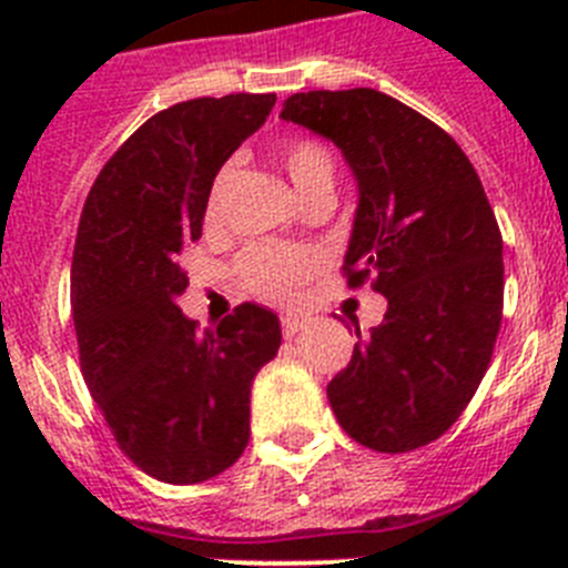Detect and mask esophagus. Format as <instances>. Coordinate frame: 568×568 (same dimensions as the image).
I'll list each match as a JSON object with an SVG mask.
<instances>
[{
	"mask_svg": "<svg viewBox=\"0 0 568 568\" xmlns=\"http://www.w3.org/2000/svg\"><path fill=\"white\" fill-rule=\"evenodd\" d=\"M307 324L310 321L304 318V315H284V318H281V333H284V338H295Z\"/></svg>",
	"mask_w": 568,
	"mask_h": 568,
	"instance_id": "1",
	"label": "esophagus"
}]
</instances>
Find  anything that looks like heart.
Listing matches in <instances>:
<instances>
[{
	"instance_id": "b5f03b06",
	"label": "heart",
	"mask_w": 568,
	"mask_h": 568,
	"mask_svg": "<svg viewBox=\"0 0 568 568\" xmlns=\"http://www.w3.org/2000/svg\"><path fill=\"white\" fill-rule=\"evenodd\" d=\"M284 170L290 182L301 195L310 193L315 184H333V155L324 144L313 139H298L284 148ZM230 168L219 170L213 179V187L207 195V222H215L222 210V195L227 187ZM327 258L315 247H284V244H253L239 261V275L244 287L258 298L267 301H290L295 298L310 278L324 270Z\"/></svg>"
}]
</instances>
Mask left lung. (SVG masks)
<instances>
[{"label":"left lung","instance_id":"left-lung-1","mask_svg":"<svg viewBox=\"0 0 568 568\" xmlns=\"http://www.w3.org/2000/svg\"><path fill=\"white\" fill-rule=\"evenodd\" d=\"M281 119L344 153L358 182L346 281L386 298L329 406L375 453L418 449L460 418L500 329L504 239L484 184L453 135L373 88L293 93Z\"/></svg>","mask_w":568,"mask_h":568}]
</instances>
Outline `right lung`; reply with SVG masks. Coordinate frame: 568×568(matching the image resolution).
Returning <instances> with one entry per match:
<instances>
[{"instance_id":"obj_1","label":"right lung","mask_w":568,"mask_h":568,"mask_svg":"<svg viewBox=\"0 0 568 568\" xmlns=\"http://www.w3.org/2000/svg\"><path fill=\"white\" fill-rule=\"evenodd\" d=\"M273 104L275 93H230L150 115L84 202L70 273L84 384L122 453L164 484H202L241 458L250 386L281 346L278 315L258 304L199 333L175 264L202 239L215 173Z\"/></svg>"}]
</instances>
